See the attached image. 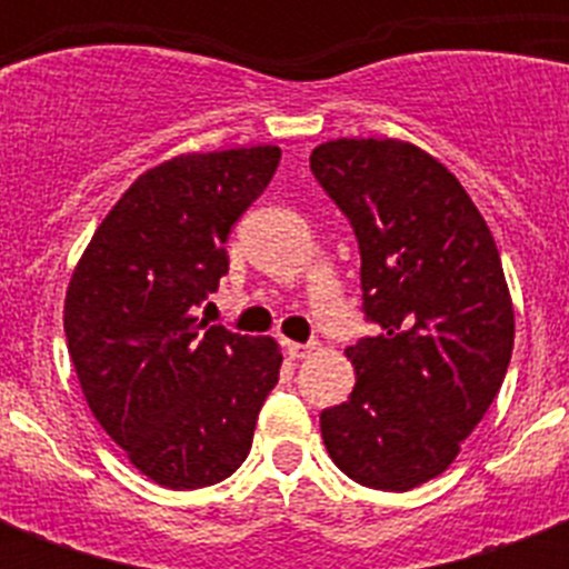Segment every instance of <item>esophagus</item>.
<instances>
[{
    "label": "esophagus",
    "mask_w": 569,
    "mask_h": 569,
    "mask_svg": "<svg viewBox=\"0 0 569 569\" xmlns=\"http://www.w3.org/2000/svg\"><path fill=\"white\" fill-rule=\"evenodd\" d=\"M286 346V355L292 357V360H303V357H310L316 351L312 342H283Z\"/></svg>",
    "instance_id": "1"
}]
</instances>
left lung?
Masks as SVG:
<instances>
[{"label": "left lung", "mask_w": 569, "mask_h": 569, "mask_svg": "<svg viewBox=\"0 0 569 569\" xmlns=\"http://www.w3.org/2000/svg\"><path fill=\"white\" fill-rule=\"evenodd\" d=\"M312 177L355 227L366 321L346 351L357 383L321 410L348 478L413 490L449 469L485 419L513 351V307L493 232L455 173L392 138H339Z\"/></svg>", "instance_id": "1"}]
</instances>
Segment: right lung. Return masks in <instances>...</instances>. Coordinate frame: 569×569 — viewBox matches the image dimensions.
<instances>
[{
	"label": "right lung",
	"mask_w": 569,
	"mask_h": 569,
	"mask_svg": "<svg viewBox=\"0 0 569 569\" xmlns=\"http://www.w3.org/2000/svg\"><path fill=\"white\" fill-rule=\"evenodd\" d=\"M277 164L271 144L156 164L111 206L67 286V351L84 401L132 467L171 490L241 467L280 378L274 339L194 316L230 268L232 223Z\"/></svg>",
	"instance_id": "add662e5"
}]
</instances>
